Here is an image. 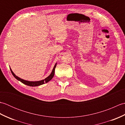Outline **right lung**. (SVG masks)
Here are the masks:
<instances>
[{
    "mask_svg": "<svg viewBox=\"0 0 125 125\" xmlns=\"http://www.w3.org/2000/svg\"><path fill=\"white\" fill-rule=\"evenodd\" d=\"M56 64H57V63H56L55 65H54V68H53V69L52 70V72L51 73L50 75L48 77H47V78L43 79V80L39 81H35V82L34 81V82H33V81H28L24 80V79H22L19 77L16 76L15 74L13 72L12 69L10 68V71H11V73H12V75H13V76H14V77L17 79V80L20 81L23 84H26V85H27L30 86H37L41 85H42V84H43L44 83H47V82H48L49 81H50L53 78V77H54V76L55 69L56 67Z\"/></svg>",
    "mask_w": 125,
    "mask_h": 125,
    "instance_id": "1",
    "label": "right lung"
}]
</instances>
